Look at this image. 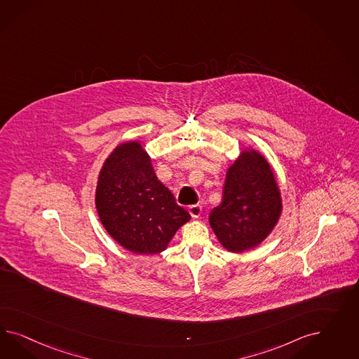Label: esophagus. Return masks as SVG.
Wrapping results in <instances>:
<instances>
[{
	"label": "esophagus",
	"mask_w": 359,
	"mask_h": 359,
	"mask_svg": "<svg viewBox=\"0 0 359 359\" xmlns=\"http://www.w3.org/2000/svg\"><path fill=\"white\" fill-rule=\"evenodd\" d=\"M201 212H203V208H201V205H198V204H196V205H191V207H189V213H191V216L194 218L200 217Z\"/></svg>",
	"instance_id": "obj_1"
}]
</instances>
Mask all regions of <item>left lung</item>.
Returning a JSON list of instances; mask_svg holds the SVG:
<instances>
[{"instance_id":"left-lung-1","label":"left lung","mask_w":359,"mask_h":359,"mask_svg":"<svg viewBox=\"0 0 359 359\" xmlns=\"http://www.w3.org/2000/svg\"><path fill=\"white\" fill-rule=\"evenodd\" d=\"M282 209L271 165L261 152L248 149L229 167L222 201L210 212L209 224L226 250L243 252L269 237Z\"/></svg>"}]
</instances>
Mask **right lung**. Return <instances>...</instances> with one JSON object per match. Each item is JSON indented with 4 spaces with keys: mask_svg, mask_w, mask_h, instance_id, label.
<instances>
[{
    "mask_svg": "<svg viewBox=\"0 0 359 359\" xmlns=\"http://www.w3.org/2000/svg\"><path fill=\"white\" fill-rule=\"evenodd\" d=\"M96 209L109 236L134 254L167 249L177 229L191 219L152 168L140 142L118 144L98 174Z\"/></svg>",
    "mask_w": 359,
    "mask_h": 359,
    "instance_id": "right-lung-1",
    "label": "right lung"
}]
</instances>
